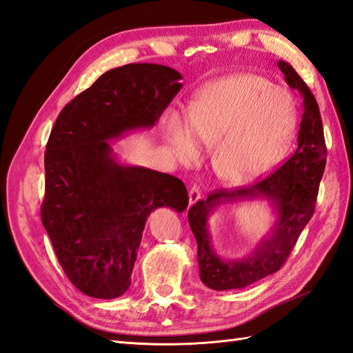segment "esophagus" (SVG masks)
I'll return each mask as SVG.
<instances>
[{"instance_id":"esophagus-1","label":"esophagus","mask_w":353,"mask_h":353,"mask_svg":"<svg viewBox=\"0 0 353 353\" xmlns=\"http://www.w3.org/2000/svg\"><path fill=\"white\" fill-rule=\"evenodd\" d=\"M188 194H190V205L197 203V201L201 199V194H200V190L197 188V186H192V188H190Z\"/></svg>"}]
</instances>
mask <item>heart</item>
Listing matches in <instances>:
<instances>
[{
	"instance_id": "heart-1",
	"label": "heart",
	"mask_w": 353,
	"mask_h": 353,
	"mask_svg": "<svg viewBox=\"0 0 353 353\" xmlns=\"http://www.w3.org/2000/svg\"><path fill=\"white\" fill-rule=\"evenodd\" d=\"M297 112L291 97L249 72L228 76L200 89L190 109V125L172 117L167 141L179 161L192 162L199 144L212 143L215 174L244 183L281 161L294 137Z\"/></svg>"
}]
</instances>
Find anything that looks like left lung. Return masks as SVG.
Returning a JSON list of instances; mask_svg holds the SVG:
<instances>
[{
  "label": "left lung",
  "mask_w": 353,
  "mask_h": 353,
  "mask_svg": "<svg viewBox=\"0 0 353 353\" xmlns=\"http://www.w3.org/2000/svg\"><path fill=\"white\" fill-rule=\"evenodd\" d=\"M285 81L303 97V115L294 154L262 181L245 188L216 190L206 200H199L188 211V221L197 239L200 279L206 287L226 291L276 273L294 249L299 236L316 209L320 181L326 165V144L319 104L310 88L288 62H277ZM267 199L276 220L268 237L243 260H221L214 253L207 220L215 207L249 199Z\"/></svg>",
  "instance_id": "1"
}]
</instances>
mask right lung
<instances>
[{"label": "right lung", "mask_w": 353, "mask_h": 353, "mask_svg": "<svg viewBox=\"0 0 353 353\" xmlns=\"http://www.w3.org/2000/svg\"><path fill=\"white\" fill-rule=\"evenodd\" d=\"M181 79L157 63L110 70L66 104L50 133L42 224L65 274L89 297L123 296L148 215L188 206L181 179L119 163L109 144L152 129L181 91Z\"/></svg>", "instance_id": "1"}]
</instances>
